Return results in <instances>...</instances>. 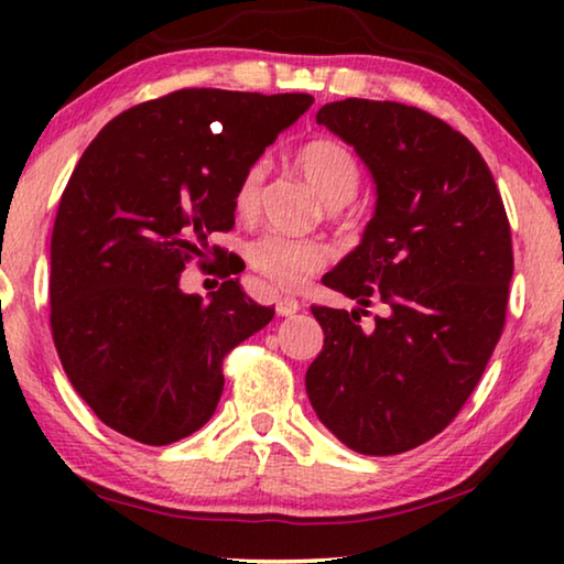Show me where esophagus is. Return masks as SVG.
Wrapping results in <instances>:
<instances>
[{
	"instance_id": "1",
	"label": "esophagus",
	"mask_w": 564,
	"mask_h": 564,
	"mask_svg": "<svg viewBox=\"0 0 564 564\" xmlns=\"http://www.w3.org/2000/svg\"><path fill=\"white\" fill-rule=\"evenodd\" d=\"M299 311H301V303L291 299V295H281L279 303H275V313H279V316H295Z\"/></svg>"
}]
</instances>
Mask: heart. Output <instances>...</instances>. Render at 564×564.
Instances as JSON below:
<instances>
[{"instance_id":"obj_1","label":"heart","mask_w":564,"mask_h":564,"mask_svg":"<svg viewBox=\"0 0 564 564\" xmlns=\"http://www.w3.org/2000/svg\"><path fill=\"white\" fill-rule=\"evenodd\" d=\"M295 166L308 181L318 198L330 208L350 202L356 194L360 171L358 161L346 144L336 139H313L295 151ZM265 176L263 161L248 166L234 191V208L238 216H251L259 208L261 184ZM330 251L316 238L263 236L248 251V263L256 273L281 291H299L328 263Z\"/></svg>"}]
</instances>
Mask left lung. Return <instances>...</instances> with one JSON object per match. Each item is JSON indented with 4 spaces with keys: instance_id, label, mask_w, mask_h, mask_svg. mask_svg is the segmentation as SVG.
Listing matches in <instances>:
<instances>
[{
    "instance_id": "obj_1",
    "label": "left lung",
    "mask_w": 564,
    "mask_h": 564,
    "mask_svg": "<svg viewBox=\"0 0 564 564\" xmlns=\"http://www.w3.org/2000/svg\"><path fill=\"white\" fill-rule=\"evenodd\" d=\"M316 121L366 164L376 208L360 243L323 275L358 305L311 308L326 343L305 393L350 451L398 455L447 427L498 346L510 224L480 151L427 111L346 99L321 107ZM370 302L384 316L362 329Z\"/></svg>"
}]
</instances>
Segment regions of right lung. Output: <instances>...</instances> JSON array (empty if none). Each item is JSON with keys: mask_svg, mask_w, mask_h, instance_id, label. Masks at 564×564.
I'll return each instance as SVG.
<instances>
[{"mask_svg": "<svg viewBox=\"0 0 564 564\" xmlns=\"http://www.w3.org/2000/svg\"><path fill=\"white\" fill-rule=\"evenodd\" d=\"M308 94L181 89L104 127L76 164L52 231V336L76 393L111 431L169 445L208 423L221 362L273 308L238 279L202 299L181 271L234 228L243 171Z\"/></svg>", "mask_w": 564, "mask_h": 564, "instance_id": "1", "label": "right lung"}]
</instances>
